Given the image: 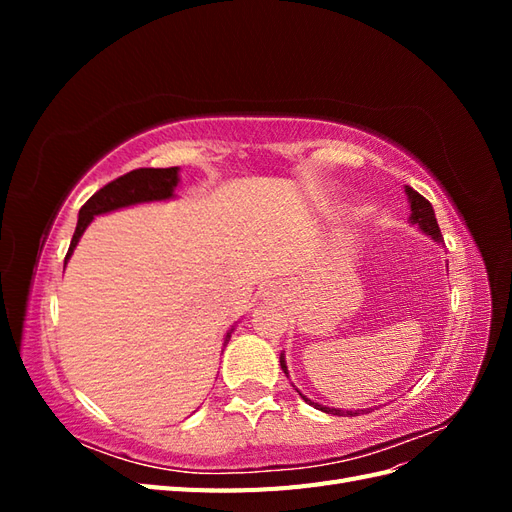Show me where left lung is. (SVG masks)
I'll use <instances>...</instances> for the list:
<instances>
[{
    "mask_svg": "<svg viewBox=\"0 0 512 512\" xmlns=\"http://www.w3.org/2000/svg\"><path fill=\"white\" fill-rule=\"evenodd\" d=\"M406 194H408V203H410V224H416L418 228H421L427 237H431L433 241H438V243H442V232H440V226H438V222H436V213H433V207H431V203L429 200L425 198V196H421L418 194L416 190H412L410 185H406ZM280 365H282V369H284V374L288 376V367H286V359H284V352L280 354ZM294 386V384H292ZM297 391L309 406H314L316 410H322V412H327V414H335V416H359L361 412H365V410H339V408H327V406H320V404H316V401H312V399H307L299 389H294Z\"/></svg>",
    "mask_w": 512,
    "mask_h": 512,
    "instance_id": "8db88e82",
    "label": "left lung"
}]
</instances>
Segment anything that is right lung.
<instances>
[{
    "label": "right lung",
    "instance_id": "1",
    "mask_svg": "<svg viewBox=\"0 0 512 512\" xmlns=\"http://www.w3.org/2000/svg\"><path fill=\"white\" fill-rule=\"evenodd\" d=\"M177 183H179V166L136 168V170H130L128 175H123V177H119L111 183H106L102 190H98L81 207L79 224H76L74 237L70 241V250L66 254L64 267L68 265V260L74 252L76 243H79L81 235L85 232V228L91 224V220H94L96 215L111 213V211H117V209H123V207H132V205H141V203H153V200L175 198ZM232 331H235V327H232L226 333L224 346L228 344Z\"/></svg>",
    "mask_w": 512,
    "mask_h": 512
}]
</instances>
